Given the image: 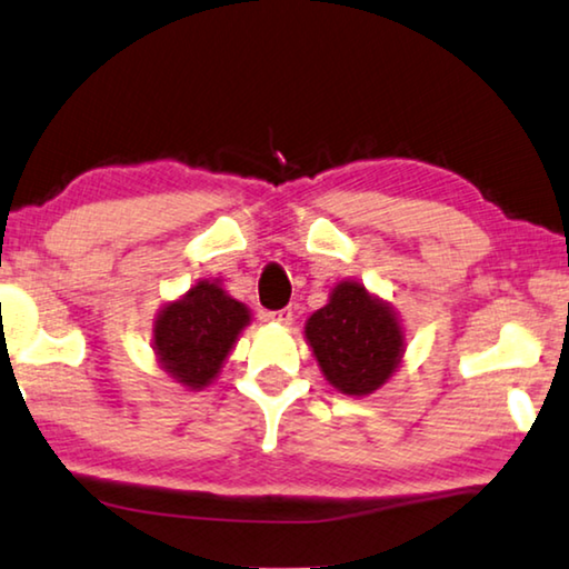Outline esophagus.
<instances>
[{
	"mask_svg": "<svg viewBox=\"0 0 569 569\" xmlns=\"http://www.w3.org/2000/svg\"><path fill=\"white\" fill-rule=\"evenodd\" d=\"M266 319H268V322H276V325L288 327V325L293 322V309L286 307V309H278V311H266Z\"/></svg>",
	"mask_w": 569,
	"mask_h": 569,
	"instance_id": "34e87169",
	"label": "esophagus"
}]
</instances>
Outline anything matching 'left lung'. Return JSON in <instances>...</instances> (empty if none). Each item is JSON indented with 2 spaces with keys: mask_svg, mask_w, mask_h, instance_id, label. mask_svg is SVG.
I'll use <instances>...</instances> for the list:
<instances>
[{
  "mask_svg": "<svg viewBox=\"0 0 569 569\" xmlns=\"http://www.w3.org/2000/svg\"><path fill=\"white\" fill-rule=\"evenodd\" d=\"M303 332L327 381L342 395H371L397 371L405 353L395 311L356 281L335 286L330 303L309 317Z\"/></svg>",
  "mask_w": 569,
  "mask_h": 569,
  "instance_id": "left-lung-1",
  "label": "left lung"
}]
</instances>
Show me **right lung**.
<instances>
[{
	"instance_id": "add662e5",
	"label": "right lung",
	"mask_w": 569,
	"mask_h": 569,
	"mask_svg": "<svg viewBox=\"0 0 569 569\" xmlns=\"http://www.w3.org/2000/svg\"><path fill=\"white\" fill-rule=\"evenodd\" d=\"M250 311L219 283L198 281L180 301L167 303L154 322L159 363L182 387L203 389L216 379Z\"/></svg>"
}]
</instances>
